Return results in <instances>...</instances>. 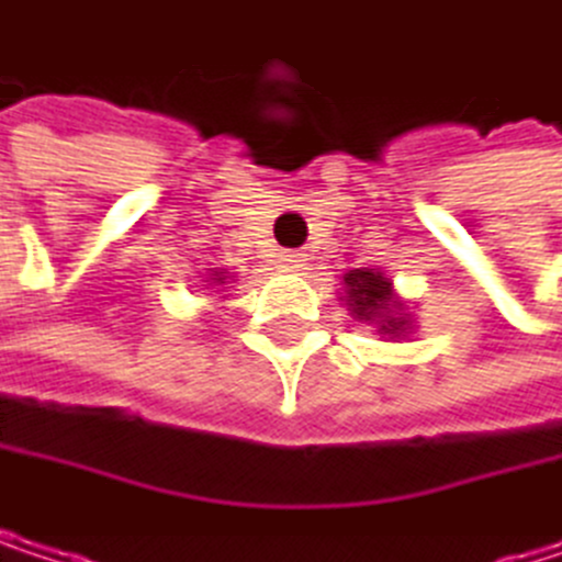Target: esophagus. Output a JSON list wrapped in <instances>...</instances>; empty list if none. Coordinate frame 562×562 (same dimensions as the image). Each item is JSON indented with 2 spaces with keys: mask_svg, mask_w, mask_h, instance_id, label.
I'll list each match as a JSON object with an SVG mask.
<instances>
[{
  "mask_svg": "<svg viewBox=\"0 0 562 562\" xmlns=\"http://www.w3.org/2000/svg\"><path fill=\"white\" fill-rule=\"evenodd\" d=\"M281 268L297 271V268H304V258H301V255H294V251H284V255H281Z\"/></svg>",
  "mask_w": 562,
  "mask_h": 562,
  "instance_id": "esophagus-1",
  "label": "esophagus"
}]
</instances>
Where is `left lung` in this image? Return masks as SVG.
<instances>
[{
  "label": "left lung",
  "mask_w": 562,
  "mask_h": 562,
  "mask_svg": "<svg viewBox=\"0 0 562 562\" xmlns=\"http://www.w3.org/2000/svg\"><path fill=\"white\" fill-rule=\"evenodd\" d=\"M347 284V304L353 311V317L367 321V324H376L386 337H406L409 330V321L400 317L403 304L393 301V291H390V278H383L380 271L373 268H357L344 278Z\"/></svg>",
  "instance_id": "1"
}]
</instances>
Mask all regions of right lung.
<instances>
[{
    "label": "right lung",
    "instance_id": "right-lung-1",
    "mask_svg": "<svg viewBox=\"0 0 562 562\" xmlns=\"http://www.w3.org/2000/svg\"><path fill=\"white\" fill-rule=\"evenodd\" d=\"M225 278H228V271L222 268V271H215V274H212L209 281H212V284H225Z\"/></svg>",
    "mask_w": 562,
    "mask_h": 562
}]
</instances>
